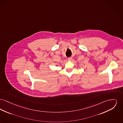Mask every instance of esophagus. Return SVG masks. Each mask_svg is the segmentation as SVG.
<instances>
[{"instance_id": "34e87169", "label": "esophagus", "mask_w": 123, "mask_h": 123, "mask_svg": "<svg viewBox=\"0 0 123 123\" xmlns=\"http://www.w3.org/2000/svg\"><path fill=\"white\" fill-rule=\"evenodd\" d=\"M68 60L69 61H71V60H72V57H69V58H68Z\"/></svg>"}]
</instances>
